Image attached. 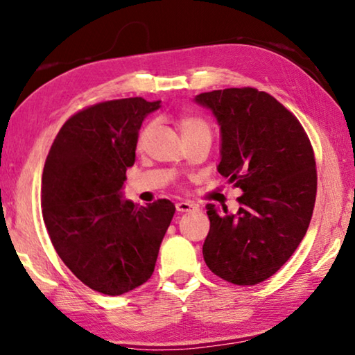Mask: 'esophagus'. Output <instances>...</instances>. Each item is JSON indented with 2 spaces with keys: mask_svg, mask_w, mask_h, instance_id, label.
Listing matches in <instances>:
<instances>
[{
  "mask_svg": "<svg viewBox=\"0 0 355 355\" xmlns=\"http://www.w3.org/2000/svg\"><path fill=\"white\" fill-rule=\"evenodd\" d=\"M176 209H178V212H181V214H184V212H196L198 206H195V204H191V202L184 201V202H178Z\"/></svg>",
  "mask_w": 355,
  "mask_h": 355,
  "instance_id": "34e87169",
  "label": "esophagus"
}]
</instances>
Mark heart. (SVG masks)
<instances>
[{
  "instance_id": "heart-1",
  "label": "heart",
  "mask_w": 355,
  "mask_h": 355,
  "mask_svg": "<svg viewBox=\"0 0 355 355\" xmlns=\"http://www.w3.org/2000/svg\"><path fill=\"white\" fill-rule=\"evenodd\" d=\"M179 130H181L182 137L187 135H196V134H206L210 135V128L209 124L202 120V118L191 116V115H184L179 118L178 121Z\"/></svg>"
}]
</instances>
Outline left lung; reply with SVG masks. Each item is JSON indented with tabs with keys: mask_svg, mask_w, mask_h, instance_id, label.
Here are the masks:
<instances>
[{
	"mask_svg": "<svg viewBox=\"0 0 355 355\" xmlns=\"http://www.w3.org/2000/svg\"><path fill=\"white\" fill-rule=\"evenodd\" d=\"M193 101L220 124L216 170L243 191L237 214L206 206L204 260L227 282L256 285L281 270L307 232L316 198L312 145L297 118L265 92L214 90Z\"/></svg>",
	"mask_w": 355,
	"mask_h": 355,
	"instance_id": "obj_1",
	"label": "left lung"
}]
</instances>
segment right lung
<instances>
[{
  "label": "right lung",
  "instance_id": "1",
  "mask_svg": "<svg viewBox=\"0 0 355 355\" xmlns=\"http://www.w3.org/2000/svg\"><path fill=\"white\" fill-rule=\"evenodd\" d=\"M160 101L114 99L67 120L43 168L42 214L55 252L87 287L120 296L151 277L174 204L123 198L139 130Z\"/></svg>",
  "mask_w": 355,
  "mask_h": 355
}]
</instances>
